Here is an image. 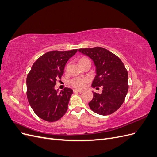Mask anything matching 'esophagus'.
I'll return each mask as SVG.
<instances>
[{"instance_id":"esophagus-1","label":"esophagus","mask_w":157,"mask_h":157,"mask_svg":"<svg viewBox=\"0 0 157 157\" xmlns=\"http://www.w3.org/2000/svg\"><path fill=\"white\" fill-rule=\"evenodd\" d=\"M74 92H82L83 90H77V89H75L73 90Z\"/></svg>"}]
</instances>
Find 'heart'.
<instances>
[{
    "instance_id": "1",
    "label": "heart",
    "mask_w": 157,
    "mask_h": 157,
    "mask_svg": "<svg viewBox=\"0 0 157 157\" xmlns=\"http://www.w3.org/2000/svg\"><path fill=\"white\" fill-rule=\"evenodd\" d=\"M87 60L89 59L86 58H82L79 60V63L80 64H81ZM89 80L90 79L88 77H75L70 80V84L71 86H73L75 88H82L86 86V84L89 82Z\"/></svg>"
}]
</instances>
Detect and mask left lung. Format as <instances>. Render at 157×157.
<instances>
[{"mask_svg": "<svg viewBox=\"0 0 157 157\" xmlns=\"http://www.w3.org/2000/svg\"><path fill=\"white\" fill-rule=\"evenodd\" d=\"M78 51L90 57L96 67L92 87L103 88L101 94L93 93L90 108L99 115H111L122 105L128 90V75L124 63L115 54L101 47Z\"/></svg>", "mask_w": 157, "mask_h": 157, "instance_id": "obj_1", "label": "left lung"}]
</instances>
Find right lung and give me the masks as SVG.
I'll return each instance as SVG.
<instances>
[{"label":"right lung","instance_id":"right-lung-1","mask_svg":"<svg viewBox=\"0 0 157 157\" xmlns=\"http://www.w3.org/2000/svg\"><path fill=\"white\" fill-rule=\"evenodd\" d=\"M77 49L68 51H50L33 63L27 77V97L33 111L39 118L56 122L67 111L72 89L65 88L58 93L54 89L61 78L65 65Z\"/></svg>","mask_w":157,"mask_h":157}]
</instances>
